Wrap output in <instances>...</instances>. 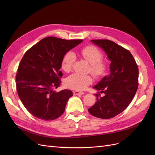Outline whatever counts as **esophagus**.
I'll return each mask as SVG.
<instances>
[{
  "instance_id": "34e87169",
  "label": "esophagus",
  "mask_w": 155,
  "mask_h": 155,
  "mask_svg": "<svg viewBox=\"0 0 155 155\" xmlns=\"http://www.w3.org/2000/svg\"><path fill=\"white\" fill-rule=\"evenodd\" d=\"M73 94H74V95L78 96V95H83L84 93L83 92H79V91H74Z\"/></svg>"
}]
</instances>
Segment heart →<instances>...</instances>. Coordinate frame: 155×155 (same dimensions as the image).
<instances>
[{
  "instance_id": "1",
  "label": "heart",
  "mask_w": 155,
  "mask_h": 155,
  "mask_svg": "<svg viewBox=\"0 0 155 155\" xmlns=\"http://www.w3.org/2000/svg\"><path fill=\"white\" fill-rule=\"evenodd\" d=\"M82 57L91 64V72L96 78H100L106 74L107 64L101 61L103 55L101 51L93 46H88L81 50L79 52ZM76 61V56L72 51H68L63 57L61 68L64 72L71 70ZM92 82V78L90 75H81L74 73L66 79V85L68 88L77 91H83Z\"/></svg>"
}]
</instances>
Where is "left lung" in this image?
<instances>
[{
    "label": "left lung",
    "instance_id": "obj_1",
    "mask_svg": "<svg viewBox=\"0 0 155 155\" xmlns=\"http://www.w3.org/2000/svg\"><path fill=\"white\" fill-rule=\"evenodd\" d=\"M105 51L110 61V75L94 87L96 102L88 109L92 116L102 119L113 118L123 112L135 96L138 86V68L130 51L107 39L91 40Z\"/></svg>",
    "mask_w": 155,
    "mask_h": 155
}]
</instances>
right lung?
I'll use <instances>...</instances> for the list:
<instances>
[{
    "instance_id": "obj_1",
    "label": "right lung",
    "mask_w": 155,
    "mask_h": 155,
    "mask_svg": "<svg viewBox=\"0 0 155 155\" xmlns=\"http://www.w3.org/2000/svg\"><path fill=\"white\" fill-rule=\"evenodd\" d=\"M83 40H65L48 37L41 40L23 56L16 75L18 97L29 112L46 121L61 116L69 98L70 90L55 92L59 87L60 71L65 54Z\"/></svg>"
}]
</instances>
